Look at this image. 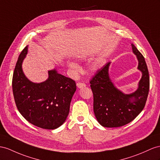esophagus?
<instances>
[{
  "instance_id": "esophagus-1",
  "label": "esophagus",
  "mask_w": 160,
  "mask_h": 160,
  "mask_svg": "<svg viewBox=\"0 0 160 160\" xmlns=\"http://www.w3.org/2000/svg\"><path fill=\"white\" fill-rule=\"evenodd\" d=\"M77 85V87L79 88H84L86 87V84L84 83H82V82H78L76 84Z\"/></svg>"
}]
</instances>
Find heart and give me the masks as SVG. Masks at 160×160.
Here are the masks:
<instances>
[{"instance_id":"1","label":"heart","mask_w":160,"mask_h":160,"mask_svg":"<svg viewBox=\"0 0 160 160\" xmlns=\"http://www.w3.org/2000/svg\"><path fill=\"white\" fill-rule=\"evenodd\" d=\"M82 58H84V57H82ZM102 64V61L101 59H97L96 61H94V62L91 65V70L92 72H95L99 69ZM68 66L69 68H70L73 72H77L78 71L79 67L76 63L73 62H68Z\"/></svg>"}]
</instances>
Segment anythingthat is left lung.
<instances>
[{
    "instance_id": "obj_1",
    "label": "left lung",
    "mask_w": 160,
    "mask_h": 160,
    "mask_svg": "<svg viewBox=\"0 0 160 160\" xmlns=\"http://www.w3.org/2000/svg\"><path fill=\"white\" fill-rule=\"evenodd\" d=\"M132 51L142 72L138 87L133 93L124 94L118 90L109 76L110 62L97 72L90 81L93 93V110L99 124L104 127H120L132 122L140 113L147 101L149 90V76L144 57L133 44Z\"/></svg>"
}]
</instances>
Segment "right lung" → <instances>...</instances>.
I'll list each match as a JSON object with an SVG mask.
<instances>
[{
    "instance_id": "add662e5",
    "label": "right lung",
    "mask_w": 160,
    "mask_h": 160,
    "mask_svg": "<svg viewBox=\"0 0 160 160\" xmlns=\"http://www.w3.org/2000/svg\"><path fill=\"white\" fill-rule=\"evenodd\" d=\"M28 46L20 53L14 69L12 87L17 108L25 119L39 128L53 130L62 125L69 112L76 91L74 80L48 71V79L41 83L28 80L22 70Z\"/></svg>"
}]
</instances>
